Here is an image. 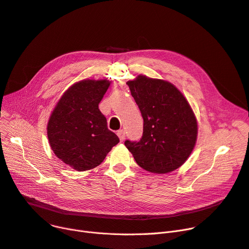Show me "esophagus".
<instances>
[{"mask_svg": "<svg viewBox=\"0 0 249 249\" xmlns=\"http://www.w3.org/2000/svg\"><path fill=\"white\" fill-rule=\"evenodd\" d=\"M117 135H118V137H119V139H120L121 142L124 141V139H125V131H124L123 129L118 130V131H117Z\"/></svg>", "mask_w": 249, "mask_h": 249, "instance_id": "1", "label": "esophagus"}]
</instances>
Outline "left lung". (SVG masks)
<instances>
[{
  "label": "left lung",
  "mask_w": 249,
  "mask_h": 249,
  "mask_svg": "<svg viewBox=\"0 0 249 249\" xmlns=\"http://www.w3.org/2000/svg\"><path fill=\"white\" fill-rule=\"evenodd\" d=\"M143 118L139 141H125L136 162L154 174L173 172L194 149L198 125L186 98L171 83L138 75L127 82Z\"/></svg>",
  "instance_id": "1"
}]
</instances>
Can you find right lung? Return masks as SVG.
Here are the masks:
<instances>
[{
  "instance_id": "1",
  "label": "right lung",
  "mask_w": 249,
  "mask_h": 249,
  "mask_svg": "<svg viewBox=\"0 0 249 249\" xmlns=\"http://www.w3.org/2000/svg\"><path fill=\"white\" fill-rule=\"evenodd\" d=\"M109 86L107 80H84L74 84L60 98L48 121L51 149L78 172L101 164L119 142L99 109Z\"/></svg>"
}]
</instances>
